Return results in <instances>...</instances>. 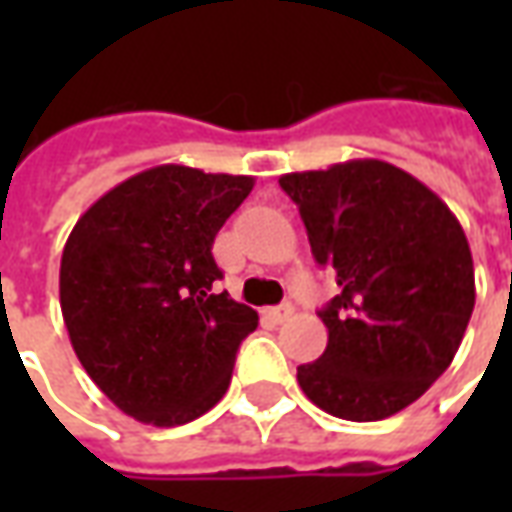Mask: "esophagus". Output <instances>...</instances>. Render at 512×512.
I'll list each match as a JSON object with an SVG mask.
<instances>
[{"label": "esophagus", "mask_w": 512, "mask_h": 512, "mask_svg": "<svg viewBox=\"0 0 512 512\" xmlns=\"http://www.w3.org/2000/svg\"><path fill=\"white\" fill-rule=\"evenodd\" d=\"M266 315L274 323H285L290 315H293V304H290V301H285V304H279V307H268Z\"/></svg>", "instance_id": "obj_1"}]
</instances>
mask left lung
<instances>
[{
	"label": "left lung",
	"mask_w": 512,
	"mask_h": 512,
	"mask_svg": "<svg viewBox=\"0 0 512 512\" xmlns=\"http://www.w3.org/2000/svg\"><path fill=\"white\" fill-rule=\"evenodd\" d=\"M340 296L321 310L329 345L301 365L326 414L376 422L450 367L474 310V263L455 213L395 164L354 158L279 178Z\"/></svg>",
	"instance_id": "8db88e82"
}]
</instances>
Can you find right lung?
Instances as JSON below:
<instances>
[{"label":"right lung","mask_w":512,"mask_h":512,"mask_svg":"<svg viewBox=\"0 0 512 512\" xmlns=\"http://www.w3.org/2000/svg\"><path fill=\"white\" fill-rule=\"evenodd\" d=\"M252 186L161 164L106 191L68 235L62 318L87 376L128 417L186 425L227 392L257 312L216 293L211 246Z\"/></svg>","instance_id":"add662e5"}]
</instances>
